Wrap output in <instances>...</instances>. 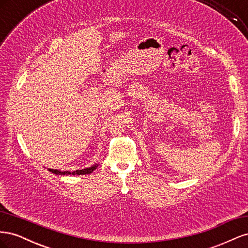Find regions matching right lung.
<instances>
[{"mask_svg":"<svg viewBox=\"0 0 248 248\" xmlns=\"http://www.w3.org/2000/svg\"><path fill=\"white\" fill-rule=\"evenodd\" d=\"M97 167H98V164H95V166L91 167V168H88V169H85V170H78L76 171H61V170H51V169H48L49 171L54 172V174L56 175H88V174H91V172L97 169Z\"/></svg>","mask_w":248,"mask_h":248,"instance_id":"add662e5","label":"right lung"}]
</instances>
